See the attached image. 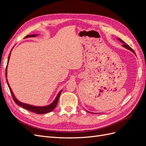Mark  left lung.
Wrapping results in <instances>:
<instances>
[{"label": "left lung", "mask_w": 146, "mask_h": 146, "mask_svg": "<svg viewBox=\"0 0 146 146\" xmlns=\"http://www.w3.org/2000/svg\"><path fill=\"white\" fill-rule=\"evenodd\" d=\"M117 39H118V40L119 41H120L121 42H122L123 44L122 45V46L123 47H125V48H127V49H129V50H131L132 52H133L134 53V54H135V52H134V50H133V49H132V48L129 46V45H128V44H125L124 42H123L122 40V39H119V38H117Z\"/></svg>", "instance_id": "left-lung-1"}]
</instances>
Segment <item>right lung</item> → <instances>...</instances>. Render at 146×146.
Masks as SVG:
<instances>
[{
    "label": "right lung",
    "mask_w": 146,
    "mask_h": 146,
    "mask_svg": "<svg viewBox=\"0 0 146 146\" xmlns=\"http://www.w3.org/2000/svg\"><path fill=\"white\" fill-rule=\"evenodd\" d=\"M38 34H35V35H27L24 38H30V37H35V36H38ZM13 49V48H12ZM11 49V50H12ZM11 50L10 53V55L9 56H8V62L7 63H8V62H9V60H10V55H11ZM6 77H7V66L6 68ZM7 84H8V88H9L10 89V92L11 94V96L13 97V100H14V101L15 102V103L18 105L19 106H20V107H23L26 110H29V111H32L33 113H35L36 114H45V113H49L52 111H53L55 109V108L56 107V106L57 105V103H58V99H59V98H60V96L61 93V91H62V90H61L58 94H57L56 98L55 99V100L53 101V102L52 104H50V105H47V106H43V107H37V106H34V105H29V104H24V103H23L19 101L18 100H17L16 97L15 96L14 94H13V92L11 90V88L9 85V83H8V80L7 79Z\"/></svg>",
    "instance_id": "obj_1"
}]
</instances>
